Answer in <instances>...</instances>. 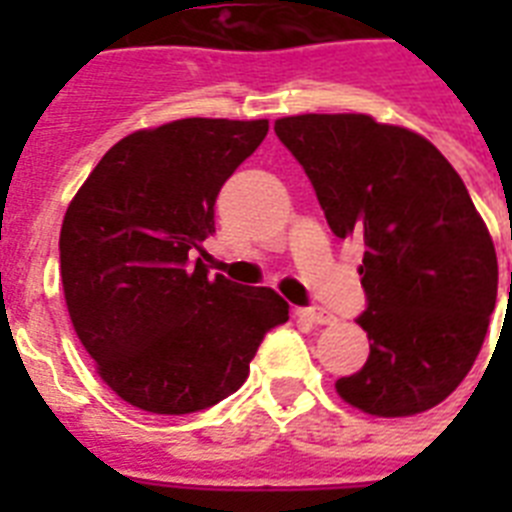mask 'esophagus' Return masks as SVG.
<instances>
[{
    "label": "esophagus",
    "mask_w": 512,
    "mask_h": 512,
    "mask_svg": "<svg viewBox=\"0 0 512 512\" xmlns=\"http://www.w3.org/2000/svg\"><path fill=\"white\" fill-rule=\"evenodd\" d=\"M303 319L313 321V324H332L335 321V313L324 311V308H303V311H297Z\"/></svg>",
    "instance_id": "obj_1"
}]
</instances>
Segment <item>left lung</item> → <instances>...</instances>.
Masks as SVG:
<instances>
[{"mask_svg": "<svg viewBox=\"0 0 512 512\" xmlns=\"http://www.w3.org/2000/svg\"><path fill=\"white\" fill-rule=\"evenodd\" d=\"M273 130L332 233L364 247L369 358L337 393L377 417L433 409L470 372L497 303L494 241L462 177L430 140L366 114L284 116Z\"/></svg>", "mask_w": 512, "mask_h": 512, "instance_id": "left-lung-1", "label": "left lung"}]
</instances>
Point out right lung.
Wrapping results in <instances>:
<instances>
[{
	"label": "right lung",
	"mask_w": 512,
	"mask_h": 512,
	"mask_svg": "<svg viewBox=\"0 0 512 512\" xmlns=\"http://www.w3.org/2000/svg\"><path fill=\"white\" fill-rule=\"evenodd\" d=\"M265 135L268 119H177L132 132L68 204V316L103 382L143 412L191 414L236 393L265 332L289 319L273 289L188 265L215 233L217 193Z\"/></svg>",
	"instance_id": "right-lung-1"
}]
</instances>
